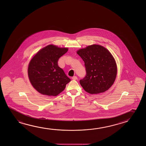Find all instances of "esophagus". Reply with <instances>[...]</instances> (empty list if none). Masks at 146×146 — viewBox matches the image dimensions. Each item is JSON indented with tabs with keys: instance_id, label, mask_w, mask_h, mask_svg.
Segmentation results:
<instances>
[{
	"instance_id": "1",
	"label": "esophagus",
	"mask_w": 146,
	"mask_h": 146,
	"mask_svg": "<svg viewBox=\"0 0 146 146\" xmlns=\"http://www.w3.org/2000/svg\"><path fill=\"white\" fill-rule=\"evenodd\" d=\"M72 79L73 80H76L77 79V77L76 76H74L72 77Z\"/></svg>"
}]
</instances>
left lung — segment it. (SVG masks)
Listing matches in <instances>:
<instances>
[{"label": "left lung", "mask_w": 146, "mask_h": 146, "mask_svg": "<svg viewBox=\"0 0 146 146\" xmlns=\"http://www.w3.org/2000/svg\"><path fill=\"white\" fill-rule=\"evenodd\" d=\"M77 53L84 62L86 75L80 84L88 93H103L110 88L115 81L117 68L110 51L98 45L88 46Z\"/></svg>", "instance_id": "1"}]
</instances>
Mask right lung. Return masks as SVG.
<instances>
[{
  "label": "right lung",
  "mask_w": 146,
  "mask_h": 146,
  "mask_svg": "<svg viewBox=\"0 0 146 146\" xmlns=\"http://www.w3.org/2000/svg\"><path fill=\"white\" fill-rule=\"evenodd\" d=\"M68 50L67 48L49 45L40 50L31 59L28 68L29 79L40 93L57 96L71 81L58 65L59 58Z\"/></svg>",
  "instance_id": "add662e5"
}]
</instances>
